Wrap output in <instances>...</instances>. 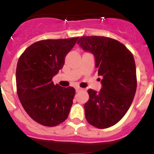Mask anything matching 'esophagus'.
<instances>
[{
  "label": "esophagus",
  "instance_id": "obj_1",
  "mask_svg": "<svg viewBox=\"0 0 154 154\" xmlns=\"http://www.w3.org/2000/svg\"><path fill=\"white\" fill-rule=\"evenodd\" d=\"M75 89H76V91H77V92H78V91H81L82 88H80V87H77V88H76Z\"/></svg>",
  "mask_w": 154,
  "mask_h": 154
}]
</instances>
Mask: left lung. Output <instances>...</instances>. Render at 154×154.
<instances>
[{"label": "left lung", "instance_id": "obj_1", "mask_svg": "<svg viewBox=\"0 0 154 154\" xmlns=\"http://www.w3.org/2000/svg\"><path fill=\"white\" fill-rule=\"evenodd\" d=\"M77 44L94 55L97 74L102 77L100 91L88 90L86 119L94 127L108 128L125 116L134 98L137 87L134 58L122 43L108 37L83 36Z\"/></svg>", "mask_w": 154, "mask_h": 154}]
</instances>
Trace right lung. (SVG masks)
<instances>
[{
	"mask_svg": "<svg viewBox=\"0 0 154 154\" xmlns=\"http://www.w3.org/2000/svg\"><path fill=\"white\" fill-rule=\"evenodd\" d=\"M78 38L36 42L19 57L15 76L18 98L29 117L40 125L54 127L68 118L75 89L54 85L52 79Z\"/></svg>",
	"mask_w": 154,
	"mask_h": 154,
	"instance_id": "1",
	"label": "right lung"
}]
</instances>
